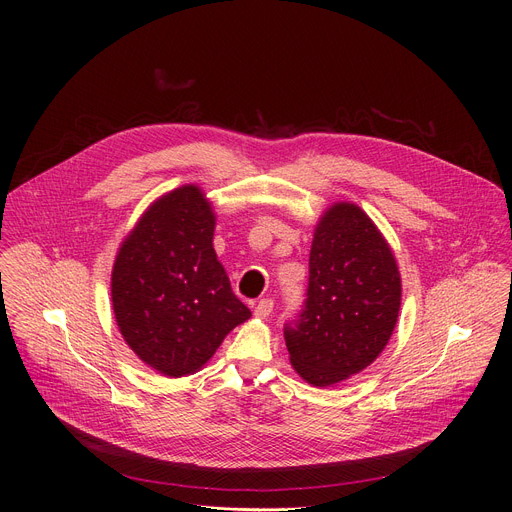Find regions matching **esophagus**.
Masks as SVG:
<instances>
[{"mask_svg": "<svg viewBox=\"0 0 512 512\" xmlns=\"http://www.w3.org/2000/svg\"><path fill=\"white\" fill-rule=\"evenodd\" d=\"M271 312H273V300H269V298H263V300L255 306V310H253L255 318H259V320L269 318V314H271Z\"/></svg>", "mask_w": 512, "mask_h": 512, "instance_id": "obj_1", "label": "esophagus"}]
</instances>
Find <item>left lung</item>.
<instances>
[{
    "label": "left lung",
    "mask_w": 512,
    "mask_h": 512,
    "mask_svg": "<svg viewBox=\"0 0 512 512\" xmlns=\"http://www.w3.org/2000/svg\"><path fill=\"white\" fill-rule=\"evenodd\" d=\"M399 308L391 247L356 204L336 202L314 233L304 308L283 328L291 367L314 387L360 373L387 346Z\"/></svg>",
    "instance_id": "8db88e82"
}]
</instances>
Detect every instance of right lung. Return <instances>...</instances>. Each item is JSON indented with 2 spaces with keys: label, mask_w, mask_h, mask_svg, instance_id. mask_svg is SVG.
<instances>
[{
  "label": "right lung",
  "mask_w": 512,
  "mask_h": 512,
  "mask_svg": "<svg viewBox=\"0 0 512 512\" xmlns=\"http://www.w3.org/2000/svg\"><path fill=\"white\" fill-rule=\"evenodd\" d=\"M214 221L198 186L176 188L145 210L113 265L117 326L129 348L168 377L196 373L251 316L216 259Z\"/></svg>",
  "instance_id": "right-lung-1"
}]
</instances>
